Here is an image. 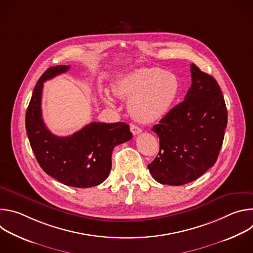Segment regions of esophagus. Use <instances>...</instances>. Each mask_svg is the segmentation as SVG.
<instances>
[{
	"instance_id": "esophagus-1",
	"label": "esophagus",
	"mask_w": 253,
	"mask_h": 253,
	"mask_svg": "<svg viewBox=\"0 0 253 253\" xmlns=\"http://www.w3.org/2000/svg\"><path fill=\"white\" fill-rule=\"evenodd\" d=\"M130 130L133 135H137V134L141 133V131H142V129L140 127H138L137 125H134V124L130 125Z\"/></svg>"
}]
</instances>
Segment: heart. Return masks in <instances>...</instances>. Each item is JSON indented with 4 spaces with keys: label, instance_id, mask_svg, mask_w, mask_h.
Instances as JSON below:
<instances>
[{
    "label": "heart",
    "instance_id": "heart-1",
    "mask_svg": "<svg viewBox=\"0 0 253 253\" xmlns=\"http://www.w3.org/2000/svg\"><path fill=\"white\" fill-rule=\"evenodd\" d=\"M112 89L118 97L129 99L128 110L135 120L152 123L168 113L179 94L180 85L170 72L140 68L118 76ZM100 96L107 105H114V96L108 89H101Z\"/></svg>",
    "mask_w": 253,
    "mask_h": 253
}]
</instances>
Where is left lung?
Listing matches in <instances>:
<instances>
[{
  "label": "left lung",
  "mask_w": 253,
  "mask_h": 253,
  "mask_svg": "<svg viewBox=\"0 0 253 253\" xmlns=\"http://www.w3.org/2000/svg\"><path fill=\"white\" fill-rule=\"evenodd\" d=\"M190 72L192 84L184 101L152 128L160 148L148 169L161 184L194 181L215 164L224 139L227 110L218 83L194 64Z\"/></svg>",
  "instance_id": "obj_1"
}]
</instances>
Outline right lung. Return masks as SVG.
Here are the masks:
<instances>
[{
	"instance_id": "1",
	"label": "right lung",
	"mask_w": 253,
	"mask_h": 253,
	"mask_svg": "<svg viewBox=\"0 0 253 253\" xmlns=\"http://www.w3.org/2000/svg\"><path fill=\"white\" fill-rule=\"evenodd\" d=\"M70 66L51 67L38 80L26 113V130L41 168L59 182L79 188L101 184L109 176L115 146L132 139L124 122H92L73 135L52 134L42 118L44 82L63 74Z\"/></svg>"
}]
</instances>
